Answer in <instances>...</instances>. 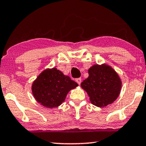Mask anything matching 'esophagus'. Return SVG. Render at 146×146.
Segmentation results:
<instances>
[{
	"label": "esophagus",
	"mask_w": 146,
	"mask_h": 146,
	"mask_svg": "<svg viewBox=\"0 0 146 146\" xmlns=\"http://www.w3.org/2000/svg\"><path fill=\"white\" fill-rule=\"evenodd\" d=\"M75 81L77 82L78 84H80V83H81V78H77V79H75Z\"/></svg>",
	"instance_id": "1"
}]
</instances>
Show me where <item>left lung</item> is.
Wrapping results in <instances>:
<instances>
[{
    "instance_id": "left-lung-1",
    "label": "left lung",
    "mask_w": 146,
    "mask_h": 146,
    "mask_svg": "<svg viewBox=\"0 0 146 146\" xmlns=\"http://www.w3.org/2000/svg\"><path fill=\"white\" fill-rule=\"evenodd\" d=\"M89 76L80 86L97 107L103 108L112 104L120 94L121 81L117 73L107 65H94L88 69Z\"/></svg>"
}]
</instances>
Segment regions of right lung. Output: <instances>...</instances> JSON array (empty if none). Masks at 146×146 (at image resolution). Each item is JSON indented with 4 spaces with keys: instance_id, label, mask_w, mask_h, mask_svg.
<instances>
[{
    "instance_id": "add662e5",
    "label": "right lung",
    "mask_w": 146,
    "mask_h": 146,
    "mask_svg": "<svg viewBox=\"0 0 146 146\" xmlns=\"http://www.w3.org/2000/svg\"><path fill=\"white\" fill-rule=\"evenodd\" d=\"M77 86V82L56 68L47 69L33 82L32 92L39 104L53 108L60 106L69 91Z\"/></svg>"
}]
</instances>
